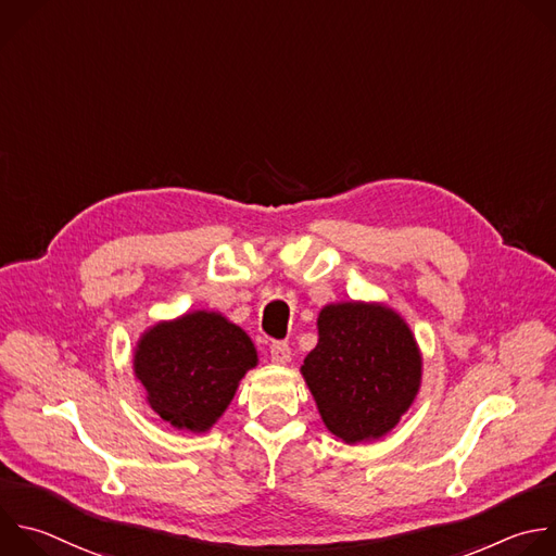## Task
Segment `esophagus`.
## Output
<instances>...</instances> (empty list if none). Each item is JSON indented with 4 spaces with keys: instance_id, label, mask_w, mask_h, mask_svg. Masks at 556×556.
Returning a JSON list of instances; mask_svg holds the SVG:
<instances>
[{
    "instance_id": "1",
    "label": "esophagus",
    "mask_w": 556,
    "mask_h": 556,
    "mask_svg": "<svg viewBox=\"0 0 556 556\" xmlns=\"http://www.w3.org/2000/svg\"><path fill=\"white\" fill-rule=\"evenodd\" d=\"M270 359L275 364H286L290 362V346L286 342H273L270 344Z\"/></svg>"
}]
</instances>
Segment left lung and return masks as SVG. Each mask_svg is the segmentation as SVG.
<instances>
[{
    "mask_svg": "<svg viewBox=\"0 0 556 556\" xmlns=\"http://www.w3.org/2000/svg\"><path fill=\"white\" fill-rule=\"evenodd\" d=\"M318 344L301 374L320 419L355 445L391 432L421 387V351L408 323L378 303H331L318 314Z\"/></svg>",
    "mask_w": 556,
    "mask_h": 556,
    "instance_id": "left-lung-1",
    "label": "left lung"
}]
</instances>
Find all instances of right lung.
I'll return each mask as SVG.
<instances>
[{
    "mask_svg": "<svg viewBox=\"0 0 556 556\" xmlns=\"http://www.w3.org/2000/svg\"><path fill=\"white\" fill-rule=\"evenodd\" d=\"M257 366L247 331L218 312L161 320L139 338L135 378L150 408L176 430L207 432L231 404L240 380Z\"/></svg>",
    "mask_w": 556,
    "mask_h": 556,
    "instance_id": "right-lung-1",
    "label": "right lung"
}]
</instances>
